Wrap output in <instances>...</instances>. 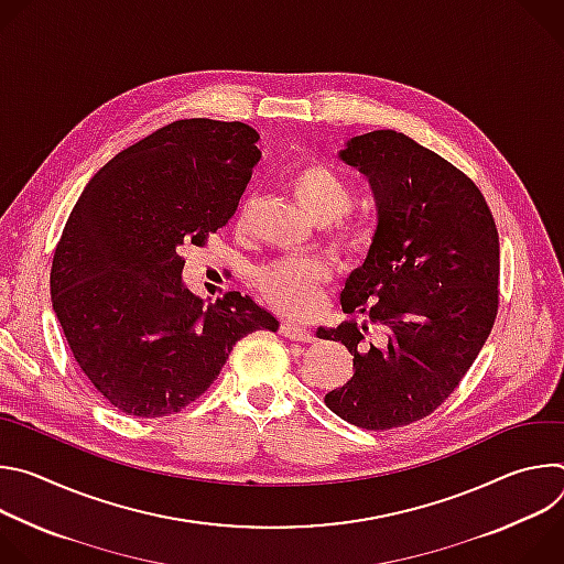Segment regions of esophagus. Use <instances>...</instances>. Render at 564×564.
I'll return each instance as SVG.
<instances>
[{
    "mask_svg": "<svg viewBox=\"0 0 564 564\" xmlns=\"http://www.w3.org/2000/svg\"><path fill=\"white\" fill-rule=\"evenodd\" d=\"M279 333H281L285 339H290V341H301V344H310V341L314 339L307 328L296 326V324H290V321H283Z\"/></svg>",
    "mask_w": 564,
    "mask_h": 564,
    "instance_id": "obj_1",
    "label": "esophagus"
}]
</instances>
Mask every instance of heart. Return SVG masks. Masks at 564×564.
Here are the masks:
<instances>
[{"label": "heart", "mask_w": 564, "mask_h": 564, "mask_svg": "<svg viewBox=\"0 0 564 564\" xmlns=\"http://www.w3.org/2000/svg\"><path fill=\"white\" fill-rule=\"evenodd\" d=\"M292 192L301 207L321 225L328 227L333 243L348 252L359 254L370 240V229L364 220L350 216L355 205L352 183L328 163H305L292 174ZM333 279V270L326 261L307 259H281L263 265L257 272V285L261 294L283 314H307L318 292Z\"/></svg>", "instance_id": "heart-1"}]
</instances>
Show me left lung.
Wrapping results in <instances>:
<instances>
[{
    "label": "left lung",
    "mask_w": 564,
    "mask_h": 564,
    "mask_svg": "<svg viewBox=\"0 0 564 564\" xmlns=\"http://www.w3.org/2000/svg\"><path fill=\"white\" fill-rule=\"evenodd\" d=\"M370 178L379 223L364 268L341 292L352 377L326 394L341 420L390 431L444 404L485 346L500 307V238L477 185L448 160L390 129L341 151Z\"/></svg>",
    "instance_id": "8db88e82"
}]
</instances>
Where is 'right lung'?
I'll return each mask as SVG.
<instances>
[{"label": "right lung", "instance_id": "1", "mask_svg": "<svg viewBox=\"0 0 564 564\" xmlns=\"http://www.w3.org/2000/svg\"><path fill=\"white\" fill-rule=\"evenodd\" d=\"M259 133L243 122L176 120L89 181L51 265V301L75 364L133 417L187 409L236 341L279 321L240 292L209 307L183 288V246H207L236 214Z\"/></svg>", "mask_w": 564, "mask_h": 564}]
</instances>
